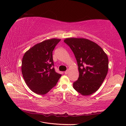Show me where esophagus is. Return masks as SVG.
I'll return each mask as SVG.
<instances>
[{"label":"esophagus","instance_id":"34e87169","mask_svg":"<svg viewBox=\"0 0 126 126\" xmlns=\"http://www.w3.org/2000/svg\"><path fill=\"white\" fill-rule=\"evenodd\" d=\"M68 72H69V70H67L65 72H64V74H67L68 73Z\"/></svg>","mask_w":126,"mask_h":126}]
</instances>
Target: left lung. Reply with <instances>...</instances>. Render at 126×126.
<instances>
[{"label": "left lung", "instance_id": "1", "mask_svg": "<svg viewBox=\"0 0 126 126\" xmlns=\"http://www.w3.org/2000/svg\"><path fill=\"white\" fill-rule=\"evenodd\" d=\"M77 60L79 78L74 88L82 95L96 92L104 82L108 71V58L96 43L85 38H68L64 40Z\"/></svg>", "mask_w": 126, "mask_h": 126}]
</instances>
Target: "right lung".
<instances>
[{
    "instance_id": "obj_1",
    "label": "right lung",
    "mask_w": 126,
    "mask_h": 126,
    "mask_svg": "<svg viewBox=\"0 0 126 126\" xmlns=\"http://www.w3.org/2000/svg\"><path fill=\"white\" fill-rule=\"evenodd\" d=\"M60 39L46 40L33 46L25 52L22 60L21 72L32 91L45 94L55 87L62 75L54 67L52 51Z\"/></svg>"
}]
</instances>
